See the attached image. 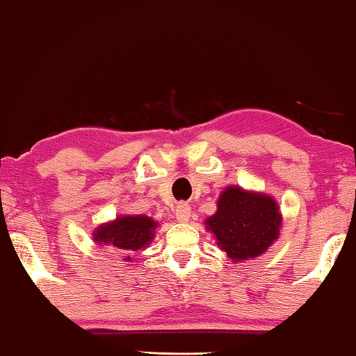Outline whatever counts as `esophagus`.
<instances>
[{"label": "esophagus", "mask_w": 356, "mask_h": 356, "mask_svg": "<svg viewBox=\"0 0 356 356\" xmlns=\"http://www.w3.org/2000/svg\"><path fill=\"white\" fill-rule=\"evenodd\" d=\"M175 217H177L178 222H188L191 218V207L188 206L186 202H179L177 209H175Z\"/></svg>", "instance_id": "34e87169"}]
</instances>
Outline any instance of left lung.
Returning <instances> with one entry per match:
<instances>
[{
    "mask_svg": "<svg viewBox=\"0 0 356 356\" xmlns=\"http://www.w3.org/2000/svg\"><path fill=\"white\" fill-rule=\"evenodd\" d=\"M279 202L266 193L232 184L217 199V211L207 217L206 230L233 262L254 259L279 240Z\"/></svg>",
    "mask_w": 356,
    "mask_h": 356,
    "instance_id": "1",
    "label": "left lung"
}]
</instances>
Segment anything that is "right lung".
I'll return each mask as SVG.
<instances>
[{
  "label": "right lung",
  "mask_w": 356,
  "mask_h": 356,
  "mask_svg": "<svg viewBox=\"0 0 356 356\" xmlns=\"http://www.w3.org/2000/svg\"><path fill=\"white\" fill-rule=\"evenodd\" d=\"M159 222L147 216H118L113 220L100 223L92 232V240L99 246H106L129 262L133 251L145 250L155 238Z\"/></svg>",
  "instance_id": "right-lung-1"
}]
</instances>
